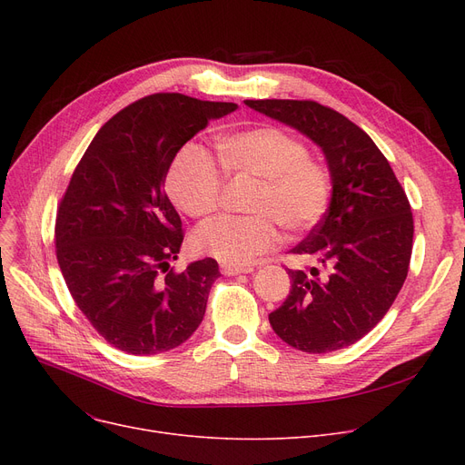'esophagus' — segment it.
Returning a JSON list of instances; mask_svg holds the SVG:
<instances>
[{
	"instance_id": "esophagus-1",
	"label": "esophagus",
	"mask_w": 465,
	"mask_h": 465,
	"mask_svg": "<svg viewBox=\"0 0 465 465\" xmlns=\"http://www.w3.org/2000/svg\"><path fill=\"white\" fill-rule=\"evenodd\" d=\"M220 272H223L228 277H233V275H239V273H252L254 267H251V265H242V267H239V265H223V267H220Z\"/></svg>"
}]
</instances>
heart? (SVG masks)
I'll return each instance as SVG.
<instances>
[{
    "label": "heart",
    "mask_w": 465,
    "mask_h": 465,
    "mask_svg": "<svg viewBox=\"0 0 465 465\" xmlns=\"http://www.w3.org/2000/svg\"><path fill=\"white\" fill-rule=\"evenodd\" d=\"M218 158L228 175H251L260 183L249 202L252 214L218 216L195 230L192 242L200 254L224 265H249L279 245V226L303 233L328 211V169L281 128L230 134L218 143ZM223 188V171L213 154L200 143H184L167 173L171 200L190 216H205L218 207Z\"/></svg>",
    "instance_id": "heart-1"
}]
</instances>
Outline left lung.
Listing matches in <instances>:
<instances>
[{
    "label": "left lung",
    "mask_w": 465,
    "mask_h": 465,
    "mask_svg": "<svg viewBox=\"0 0 465 465\" xmlns=\"http://www.w3.org/2000/svg\"><path fill=\"white\" fill-rule=\"evenodd\" d=\"M245 104L311 137L331 175L326 214L292 249L319 267L288 270L292 290L270 324L309 354L354 345L382 321L407 279L414 224L405 190L373 139L331 107L311 100Z\"/></svg>",
    "instance_id": "8db88e82"
}]
</instances>
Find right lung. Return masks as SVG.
Returning a JSON list of instances; mask_svg holds the SVG:
<instances>
[{
  "label": "right lung",
  "mask_w": 465,
  "mask_h": 465,
  "mask_svg": "<svg viewBox=\"0 0 465 465\" xmlns=\"http://www.w3.org/2000/svg\"><path fill=\"white\" fill-rule=\"evenodd\" d=\"M235 104L153 94L118 111L73 171L56 213V258L71 298L109 345L151 356L203 321L218 263L177 273L181 216L163 181L181 146Z\"/></svg>",
  "instance_id": "right-lung-1"
}]
</instances>
